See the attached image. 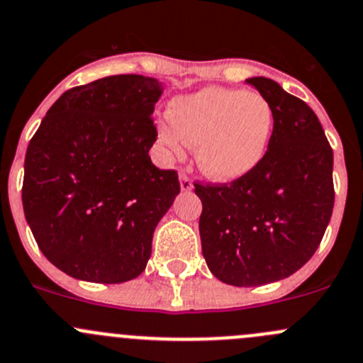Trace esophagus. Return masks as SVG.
Segmentation results:
<instances>
[{"label": "esophagus", "mask_w": 363, "mask_h": 363, "mask_svg": "<svg viewBox=\"0 0 363 363\" xmlns=\"http://www.w3.org/2000/svg\"><path fill=\"white\" fill-rule=\"evenodd\" d=\"M179 181H181V189H182V191H191L193 184H191V181H189L188 175L184 174V172H179Z\"/></svg>", "instance_id": "34e87169"}]
</instances>
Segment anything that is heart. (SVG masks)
Returning a JSON list of instances; mask_svg holds the SVG:
<instances>
[{"label":"heart","instance_id":"obj_1","mask_svg":"<svg viewBox=\"0 0 363 363\" xmlns=\"http://www.w3.org/2000/svg\"><path fill=\"white\" fill-rule=\"evenodd\" d=\"M168 118L157 128L161 145L174 156L195 145L200 172L218 182L238 181L262 163L275 124L266 97L223 86L175 97Z\"/></svg>","mask_w":363,"mask_h":363}]
</instances>
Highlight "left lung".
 I'll return each instance as SVG.
<instances>
[{"label":"left lung","mask_w":363,"mask_h":363,"mask_svg":"<svg viewBox=\"0 0 363 363\" xmlns=\"http://www.w3.org/2000/svg\"><path fill=\"white\" fill-rule=\"evenodd\" d=\"M275 124L262 163L230 184H200L199 230L214 277L257 287L296 273L318 250L333 211V150L305 101L277 81L250 77Z\"/></svg>","instance_id":"8db88e82"}]
</instances>
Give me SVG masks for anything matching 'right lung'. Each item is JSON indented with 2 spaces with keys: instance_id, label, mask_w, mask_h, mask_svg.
Listing matches in <instances>:
<instances>
[{
  "instance_id": "add662e5",
  "label": "right lung",
  "mask_w": 363,
  "mask_h": 363,
  "mask_svg": "<svg viewBox=\"0 0 363 363\" xmlns=\"http://www.w3.org/2000/svg\"><path fill=\"white\" fill-rule=\"evenodd\" d=\"M161 94L160 81L140 74L74 86L28 145L24 216L45 259L72 279L122 284L145 269L154 230L181 191L177 172L149 156Z\"/></svg>"
}]
</instances>
